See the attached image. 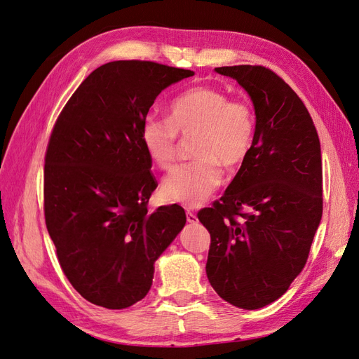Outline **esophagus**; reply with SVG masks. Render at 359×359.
Wrapping results in <instances>:
<instances>
[{"mask_svg":"<svg viewBox=\"0 0 359 359\" xmlns=\"http://www.w3.org/2000/svg\"><path fill=\"white\" fill-rule=\"evenodd\" d=\"M186 217H187V222H189V223H198V217H196V214H194V212L187 211Z\"/></svg>","mask_w":359,"mask_h":359,"instance_id":"34e87169","label":"esophagus"}]
</instances>
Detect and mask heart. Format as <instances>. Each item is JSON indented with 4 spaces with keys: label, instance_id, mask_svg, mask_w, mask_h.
I'll return each instance as SVG.
<instances>
[{
    "label": "heart",
    "instance_id": "heart-1",
    "mask_svg": "<svg viewBox=\"0 0 359 359\" xmlns=\"http://www.w3.org/2000/svg\"><path fill=\"white\" fill-rule=\"evenodd\" d=\"M252 106L211 86H196L169 104L168 118L148 115L140 126V144L160 169L177 157L178 135L193 137L196 160L173 168L161 182V196L172 203L196 208L208 201L223 182L222 166H238L253 145Z\"/></svg>",
    "mask_w": 359,
    "mask_h": 359
}]
</instances>
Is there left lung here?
<instances>
[{
	"label": "left lung",
	"mask_w": 359,
	"mask_h": 359,
	"mask_svg": "<svg viewBox=\"0 0 359 359\" xmlns=\"http://www.w3.org/2000/svg\"><path fill=\"white\" fill-rule=\"evenodd\" d=\"M214 70L247 91L256 127L229 187L198 214L211 235L206 276L220 298L256 310L283 295L307 262L322 219L320 142L307 107L274 72Z\"/></svg>",
	"instance_id": "1"
}]
</instances>
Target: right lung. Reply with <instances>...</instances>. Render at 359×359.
Returning <instances> with one entry per match:
<instances>
[{"instance_id": "right-lung-1", "label": "right lung", "mask_w": 359, "mask_h": 359, "mask_svg": "<svg viewBox=\"0 0 359 359\" xmlns=\"http://www.w3.org/2000/svg\"><path fill=\"white\" fill-rule=\"evenodd\" d=\"M194 72L153 61L95 69L61 111L45 157V219L64 274L95 306L145 298L154 264L186 224L180 205L148 212L157 187L140 126L157 95Z\"/></svg>"}]
</instances>
